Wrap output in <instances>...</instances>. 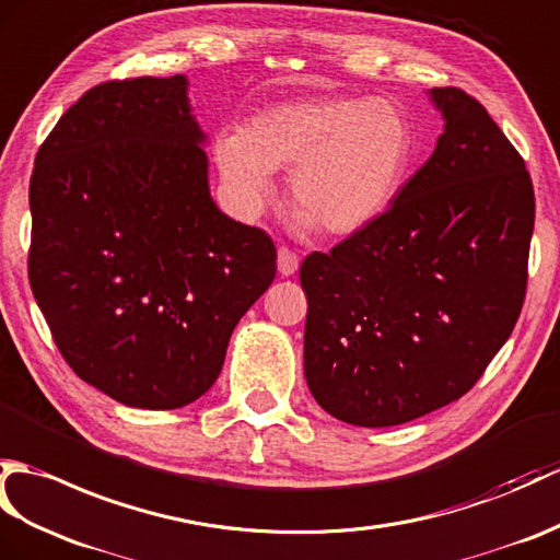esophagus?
Returning <instances> with one entry per match:
<instances>
[{
  "instance_id": "obj_1",
  "label": "esophagus",
  "mask_w": 560,
  "mask_h": 560,
  "mask_svg": "<svg viewBox=\"0 0 560 560\" xmlns=\"http://www.w3.org/2000/svg\"><path fill=\"white\" fill-rule=\"evenodd\" d=\"M277 265H279V271L283 277H291L298 271V265H301V257H298L295 250H291L289 245H281L279 248V257H277Z\"/></svg>"
}]
</instances>
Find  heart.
<instances>
[{
    "label": "heart",
    "mask_w": 560,
    "mask_h": 560,
    "mask_svg": "<svg viewBox=\"0 0 560 560\" xmlns=\"http://www.w3.org/2000/svg\"><path fill=\"white\" fill-rule=\"evenodd\" d=\"M412 124L386 97L281 102L217 138L221 178L241 210L255 214L291 174V198L334 236L365 229L394 202L412 158Z\"/></svg>",
    "instance_id": "b5f03b06"
}]
</instances>
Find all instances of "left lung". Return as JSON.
I'll list each match as a JSON object with an SVG mask.
<instances>
[{"label": "left lung", "mask_w": 560, "mask_h": 560, "mask_svg": "<svg viewBox=\"0 0 560 560\" xmlns=\"http://www.w3.org/2000/svg\"><path fill=\"white\" fill-rule=\"evenodd\" d=\"M432 158L392 207L301 265L305 380L336 420L394 427L458 400L509 341L527 291L535 188L460 88Z\"/></svg>", "instance_id": "obj_1"}]
</instances>
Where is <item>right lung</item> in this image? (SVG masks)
<instances>
[{
    "mask_svg": "<svg viewBox=\"0 0 560 560\" xmlns=\"http://www.w3.org/2000/svg\"><path fill=\"white\" fill-rule=\"evenodd\" d=\"M186 78L107 81L63 112L31 176L28 281L61 358L131 408L210 388L277 277L262 229L210 198Z\"/></svg>",
    "mask_w": 560,
    "mask_h": 560,
    "instance_id": "add662e5",
    "label": "right lung"
}]
</instances>
